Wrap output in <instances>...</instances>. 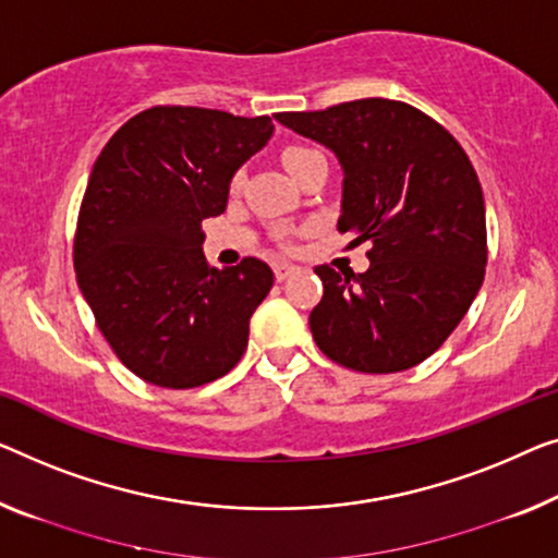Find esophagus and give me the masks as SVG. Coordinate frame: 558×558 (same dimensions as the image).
Wrapping results in <instances>:
<instances>
[{"label": "esophagus", "instance_id": "esophagus-1", "mask_svg": "<svg viewBox=\"0 0 558 558\" xmlns=\"http://www.w3.org/2000/svg\"><path fill=\"white\" fill-rule=\"evenodd\" d=\"M272 272H276V280L282 282V280H288L290 276H293L295 268H293V265H288V263H276V265H272Z\"/></svg>", "mask_w": 558, "mask_h": 558}]
</instances>
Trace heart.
<instances>
[{
  "instance_id": "heart-1",
  "label": "heart",
  "mask_w": 558,
  "mask_h": 558,
  "mask_svg": "<svg viewBox=\"0 0 558 558\" xmlns=\"http://www.w3.org/2000/svg\"><path fill=\"white\" fill-rule=\"evenodd\" d=\"M315 153H318V149H313V147L288 145L286 149H282V165H286L288 172H293L298 165H301L303 160H307V157L315 155ZM238 182H240V174H235V178H232V185H238Z\"/></svg>"
}]
</instances>
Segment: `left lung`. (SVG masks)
Returning <instances> with one entry per match:
<instances>
[{"label": "left lung", "mask_w": 558, "mask_h": 558, "mask_svg": "<svg viewBox=\"0 0 558 558\" xmlns=\"http://www.w3.org/2000/svg\"><path fill=\"white\" fill-rule=\"evenodd\" d=\"M343 168L338 230L371 243V268L318 265L315 343L361 373L409 371L436 353L486 272V210L476 170L451 132L398 99L368 97L318 112H278Z\"/></svg>", "instance_id": "obj_1"}]
</instances>
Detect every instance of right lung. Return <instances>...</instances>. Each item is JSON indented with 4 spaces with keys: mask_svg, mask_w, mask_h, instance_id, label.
<instances>
[{
    "mask_svg": "<svg viewBox=\"0 0 558 558\" xmlns=\"http://www.w3.org/2000/svg\"><path fill=\"white\" fill-rule=\"evenodd\" d=\"M272 135L270 118L160 105L99 153L82 197L74 272L114 355L147 384L197 388L243 359L251 315L272 288L257 257L210 268L203 220Z\"/></svg>",
    "mask_w": 558,
    "mask_h": 558,
    "instance_id": "right-lung-1",
    "label": "right lung"
}]
</instances>
